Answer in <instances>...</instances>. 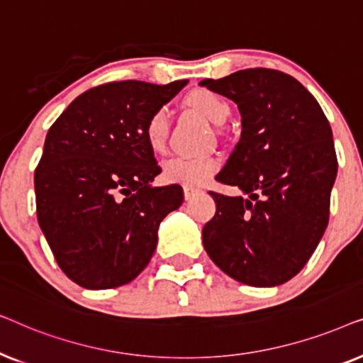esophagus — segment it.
<instances>
[{
	"label": "esophagus",
	"mask_w": 363,
	"mask_h": 363,
	"mask_svg": "<svg viewBox=\"0 0 363 363\" xmlns=\"http://www.w3.org/2000/svg\"><path fill=\"white\" fill-rule=\"evenodd\" d=\"M200 191H201L200 188H196V186H188V185L183 186V193H185V200H191V198L195 196V195H198V193H200Z\"/></svg>",
	"instance_id": "esophagus-1"
}]
</instances>
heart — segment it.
<instances>
[{
    "label": "heart",
    "mask_w": 363,
    "mask_h": 363,
    "mask_svg": "<svg viewBox=\"0 0 363 363\" xmlns=\"http://www.w3.org/2000/svg\"><path fill=\"white\" fill-rule=\"evenodd\" d=\"M186 106L205 117L215 125H221L230 116V106L225 99L208 89H198L186 97ZM168 132H170V111L168 107H158L148 117L145 123V140L152 150L160 152L165 148ZM220 162L216 157L200 153V155H175L163 163V178L170 183L180 185H203L215 175Z\"/></svg>",
    "instance_id": "obj_1"
}]
</instances>
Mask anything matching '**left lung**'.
Masks as SVG:
<instances>
[{
    "label": "left lung",
    "instance_id": "obj_1",
    "mask_svg": "<svg viewBox=\"0 0 363 363\" xmlns=\"http://www.w3.org/2000/svg\"><path fill=\"white\" fill-rule=\"evenodd\" d=\"M200 86L238 104L241 138L216 180L247 195L210 191L216 213L203 228V246L242 284H284L329 223L337 177L329 121L297 79L274 69H245Z\"/></svg>",
    "mask_w": 363,
    "mask_h": 363
}]
</instances>
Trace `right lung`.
I'll list each match as a JSON object with an SVG mask.
<instances>
[{
	"label": "right lung",
	"mask_w": 363,
	"mask_h": 363,
	"mask_svg": "<svg viewBox=\"0 0 363 363\" xmlns=\"http://www.w3.org/2000/svg\"><path fill=\"white\" fill-rule=\"evenodd\" d=\"M186 82L102 84L49 128L34 172L38 221L59 267L81 287L135 279L155 252L162 220L183 203L180 185H150L162 168L145 123Z\"/></svg>",
	"instance_id": "obj_1"
}]
</instances>
